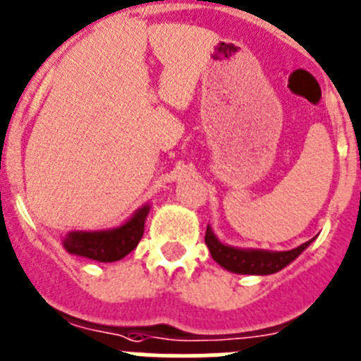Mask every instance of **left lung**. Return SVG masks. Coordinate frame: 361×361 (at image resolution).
Segmentation results:
<instances>
[{
    "label": "left lung",
    "mask_w": 361,
    "mask_h": 361,
    "mask_svg": "<svg viewBox=\"0 0 361 361\" xmlns=\"http://www.w3.org/2000/svg\"><path fill=\"white\" fill-rule=\"evenodd\" d=\"M312 243V240L299 245L297 249L284 250V252H269V250H249V249H234V247L224 245L216 240L211 227L207 226L206 231V245L209 249L211 256L229 272L236 274H256V276H267V274H276L286 264L292 263L306 247Z\"/></svg>",
    "instance_id": "1"
}]
</instances>
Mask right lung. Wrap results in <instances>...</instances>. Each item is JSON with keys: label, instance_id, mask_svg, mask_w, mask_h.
Here are the masks:
<instances>
[{"label": "right lung", "instance_id": "obj_1", "mask_svg": "<svg viewBox=\"0 0 361 361\" xmlns=\"http://www.w3.org/2000/svg\"><path fill=\"white\" fill-rule=\"evenodd\" d=\"M147 214L148 206H145L118 229L97 231V233H69L64 240L66 250L69 254H77V256L102 261V263L121 259L128 252H132L143 238Z\"/></svg>", "mask_w": 361, "mask_h": 361}]
</instances>
